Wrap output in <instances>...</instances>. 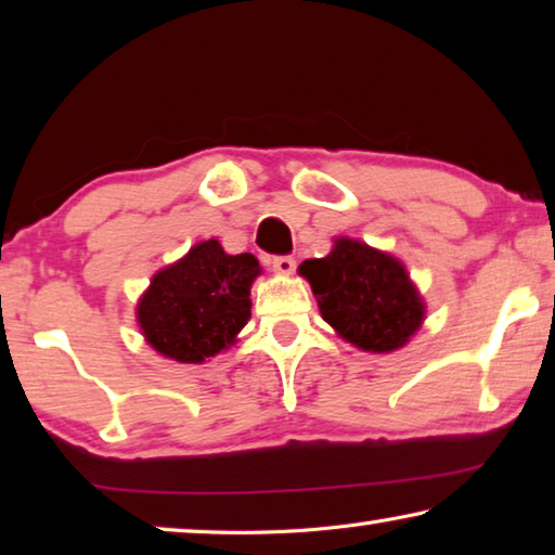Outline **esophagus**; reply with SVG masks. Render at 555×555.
<instances>
[{"instance_id":"34e87169","label":"esophagus","mask_w":555,"mask_h":555,"mask_svg":"<svg viewBox=\"0 0 555 555\" xmlns=\"http://www.w3.org/2000/svg\"><path fill=\"white\" fill-rule=\"evenodd\" d=\"M271 267H274V271H279V274H294L296 259L291 255H279L271 259Z\"/></svg>"}]
</instances>
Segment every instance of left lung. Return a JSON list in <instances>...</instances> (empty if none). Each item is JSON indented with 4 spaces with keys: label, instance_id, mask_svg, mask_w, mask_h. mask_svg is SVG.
Instances as JSON below:
<instances>
[{
    "label": "left lung",
    "instance_id": "1",
    "mask_svg": "<svg viewBox=\"0 0 555 555\" xmlns=\"http://www.w3.org/2000/svg\"><path fill=\"white\" fill-rule=\"evenodd\" d=\"M321 313L347 343L367 352H391L424 321V304L397 259L354 240H337L323 259H306Z\"/></svg>",
    "mask_w": 555,
    "mask_h": 555
}]
</instances>
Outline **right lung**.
Returning <instances> with one entry per match:
<instances>
[{"label":"right lung","mask_w":555,"mask_h":555,"mask_svg":"<svg viewBox=\"0 0 555 555\" xmlns=\"http://www.w3.org/2000/svg\"><path fill=\"white\" fill-rule=\"evenodd\" d=\"M259 271L255 257H232L218 240L195 244L158 271L139 300L137 318L149 345L191 364L218 354L249 321V286Z\"/></svg>","instance_id":"obj_1"}]
</instances>
